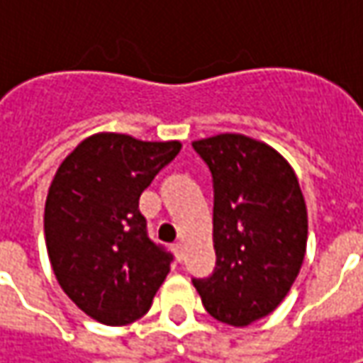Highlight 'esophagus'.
Masks as SVG:
<instances>
[{
	"label": "esophagus",
	"instance_id": "34e87169",
	"mask_svg": "<svg viewBox=\"0 0 363 363\" xmlns=\"http://www.w3.org/2000/svg\"><path fill=\"white\" fill-rule=\"evenodd\" d=\"M174 255H175V258L179 260V262L184 260V257H186V248H184V244H182V242L175 244V246H174Z\"/></svg>",
	"mask_w": 363,
	"mask_h": 363
}]
</instances>
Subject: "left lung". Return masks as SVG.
Wrapping results in <instances>:
<instances>
[{
  "label": "left lung",
  "mask_w": 363,
  "mask_h": 363,
  "mask_svg": "<svg viewBox=\"0 0 363 363\" xmlns=\"http://www.w3.org/2000/svg\"><path fill=\"white\" fill-rule=\"evenodd\" d=\"M212 172L216 269L194 279L206 311L234 328L272 313L307 248V206L289 161L240 133L191 143Z\"/></svg>",
  "instance_id": "left-lung-1"
}]
</instances>
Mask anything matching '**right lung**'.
Masks as SVG:
<instances>
[{
	"label": "right lung",
	"instance_id": "1",
	"mask_svg": "<svg viewBox=\"0 0 363 363\" xmlns=\"http://www.w3.org/2000/svg\"><path fill=\"white\" fill-rule=\"evenodd\" d=\"M179 149V141L96 133L50 184L44 234L52 271L99 323L115 328L143 317L169 272L172 255L149 240L139 198Z\"/></svg>",
	"mask_w": 363,
	"mask_h": 363
}]
</instances>
